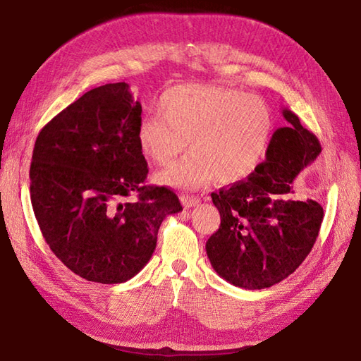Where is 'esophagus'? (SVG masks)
Returning a JSON list of instances; mask_svg holds the SVG:
<instances>
[{
    "label": "esophagus",
    "instance_id": "1",
    "mask_svg": "<svg viewBox=\"0 0 361 361\" xmlns=\"http://www.w3.org/2000/svg\"><path fill=\"white\" fill-rule=\"evenodd\" d=\"M198 202L200 200H198V198L194 195H183L181 197V203H183V206H185V209H190L192 206L198 204Z\"/></svg>",
    "mask_w": 361,
    "mask_h": 361
}]
</instances>
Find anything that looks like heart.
<instances>
[{
    "instance_id": "1",
    "label": "heart",
    "mask_w": 361,
    "mask_h": 361,
    "mask_svg": "<svg viewBox=\"0 0 361 361\" xmlns=\"http://www.w3.org/2000/svg\"><path fill=\"white\" fill-rule=\"evenodd\" d=\"M159 114L137 126V145L157 164H169L158 178L180 189H198L217 176L231 185L247 180L262 161L273 133V116L262 99L219 85L183 83L166 90Z\"/></svg>"
}]
</instances>
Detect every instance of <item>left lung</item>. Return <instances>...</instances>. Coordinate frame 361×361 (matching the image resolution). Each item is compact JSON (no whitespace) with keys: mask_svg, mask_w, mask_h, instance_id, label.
I'll return each instance as SVG.
<instances>
[{"mask_svg":"<svg viewBox=\"0 0 361 361\" xmlns=\"http://www.w3.org/2000/svg\"><path fill=\"white\" fill-rule=\"evenodd\" d=\"M267 159L247 180L212 192L220 226L206 242L211 265L235 287L260 290L286 279L317 242L324 211L315 200H291V183L321 153L318 137L290 110Z\"/></svg>","mask_w":361,"mask_h":361,"instance_id":"left-lung-1","label":"left lung"}]
</instances>
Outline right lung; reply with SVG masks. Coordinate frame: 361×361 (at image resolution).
I'll use <instances>...</instances> for the list:
<instances>
[{"instance_id":"right-lung-1","label":"right lung","mask_w":361,"mask_h":361,"mask_svg":"<svg viewBox=\"0 0 361 361\" xmlns=\"http://www.w3.org/2000/svg\"><path fill=\"white\" fill-rule=\"evenodd\" d=\"M141 113L126 82L106 83L52 118L34 145L29 178L38 226L54 255L91 282L140 273L166 216L183 209L173 190L145 185Z\"/></svg>"}]
</instances>
